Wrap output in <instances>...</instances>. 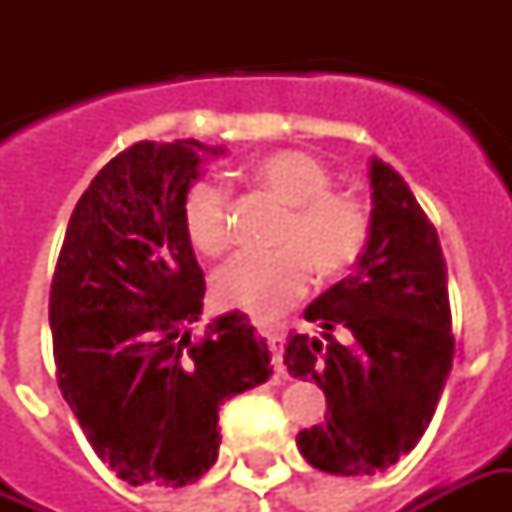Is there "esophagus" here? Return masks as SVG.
I'll return each instance as SVG.
<instances>
[{"label": "esophagus", "mask_w": 512, "mask_h": 512, "mask_svg": "<svg viewBox=\"0 0 512 512\" xmlns=\"http://www.w3.org/2000/svg\"><path fill=\"white\" fill-rule=\"evenodd\" d=\"M263 337L268 340V348H271V362H274V370L277 373H285V365H282V354H285V334L282 332H263Z\"/></svg>", "instance_id": "obj_1"}]
</instances>
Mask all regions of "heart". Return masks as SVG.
Masks as SVG:
<instances>
[{"instance_id": "1", "label": "heart", "mask_w": 512, "mask_h": 512, "mask_svg": "<svg viewBox=\"0 0 512 512\" xmlns=\"http://www.w3.org/2000/svg\"><path fill=\"white\" fill-rule=\"evenodd\" d=\"M246 175L257 189L282 202L274 252H244L213 274V299L268 321L299 299L310 266L321 279L343 277L356 266L370 238V216L351 194L332 191V172L304 150H268L249 161ZM230 197L216 180H197L183 202V227L202 255H222L230 244Z\"/></svg>"}]
</instances>
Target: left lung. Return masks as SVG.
Returning <instances> with one entry per match:
<instances>
[{
  "label": "left lung",
  "mask_w": 512,
  "mask_h": 512,
  "mask_svg": "<svg viewBox=\"0 0 512 512\" xmlns=\"http://www.w3.org/2000/svg\"><path fill=\"white\" fill-rule=\"evenodd\" d=\"M370 238L354 277L304 310L321 337L290 334L285 365L326 395V419L296 436L310 466L376 474L417 447L452 370L447 263L408 183L370 158Z\"/></svg>",
  "instance_id": "obj_1"
}]
</instances>
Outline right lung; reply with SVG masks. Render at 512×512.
Segmentation results:
<instances>
[{
	"mask_svg": "<svg viewBox=\"0 0 512 512\" xmlns=\"http://www.w3.org/2000/svg\"><path fill=\"white\" fill-rule=\"evenodd\" d=\"M197 139L139 142L76 202L51 279L62 397L98 458L131 485L180 488L219 458L224 400L266 384L271 354L244 312L191 337L205 279L183 202L205 156Z\"/></svg>",
	"mask_w": 512,
	"mask_h": 512,
	"instance_id": "obj_1",
	"label": "right lung"
}]
</instances>
